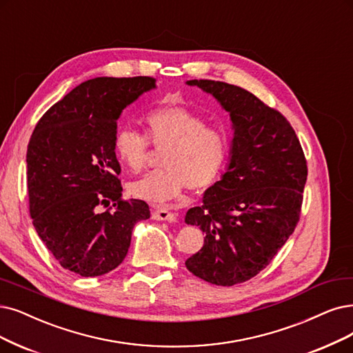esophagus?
<instances>
[{
    "instance_id": "obj_1",
    "label": "esophagus",
    "mask_w": 353,
    "mask_h": 353,
    "mask_svg": "<svg viewBox=\"0 0 353 353\" xmlns=\"http://www.w3.org/2000/svg\"><path fill=\"white\" fill-rule=\"evenodd\" d=\"M152 218L157 221H168V223H176L177 214L168 211L167 208H155L152 212Z\"/></svg>"
}]
</instances>
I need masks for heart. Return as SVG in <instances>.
<instances>
[{
	"instance_id": "heart-1",
	"label": "heart",
	"mask_w": 353,
	"mask_h": 353,
	"mask_svg": "<svg viewBox=\"0 0 353 353\" xmlns=\"http://www.w3.org/2000/svg\"><path fill=\"white\" fill-rule=\"evenodd\" d=\"M145 134L119 128L113 151L129 172L147 167L151 145L164 150L161 168L134 181L129 190L137 198L152 202L174 199L185 189L205 192L223 172L228 157V138L223 130L208 126L202 116L180 104H163L143 116Z\"/></svg>"
}]
</instances>
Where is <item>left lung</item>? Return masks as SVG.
Returning a JSON list of instances; mask_svg holds the SVG:
<instances>
[{
	"label": "left lung",
	"mask_w": 353,
	"mask_h": 353,
	"mask_svg": "<svg viewBox=\"0 0 353 353\" xmlns=\"http://www.w3.org/2000/svg\"><path fill=\"white\" fill-rule=\"evenodd\" d=\"M231 117L234 139L225 174L190 208L186 224L205 234L186 268L206 282L232 286L263 270L301 215L307 160L286 117L250 91L212 80H190Z\"/></svg>",
	"instance_id": "1"
}]
</instances>
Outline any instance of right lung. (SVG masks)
<instances>
[{
  "mask_svg": "<svg viewBox=\"0 0 353 353\" xmlns=\"http://www.w3.org/2000/svg\"><path fill=\"white\" fill-rule=\"evenodd\" d=\"M152 77H99L77 85L37 122L28 145L29 212L57 262L77 275L119 266L150 206L123 199L113 138L122 110ZM108 207L101 213L99 208Z\"/></svg>",
  "mask_w": 353,
  "mask_h": 353,
  "instance_id": "1",
  "label": "right lung"
}]
</instances>
